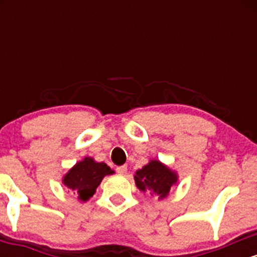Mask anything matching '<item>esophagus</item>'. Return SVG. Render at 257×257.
<instances>
[{"mask_svg":"<svg viewBox=\"0 0 257 257\" xmlns=\"http://www.w3.org/2000/svg\"><path fill=\"white\" fill-rule=\"evenodd\" d=\"M117 173L118 174H125L126 173V166H120L116 168Z\"/></svg>","mask_w":257,"mask_h":257,"instance_id":"1","label":"esophagus"}]
</instances>
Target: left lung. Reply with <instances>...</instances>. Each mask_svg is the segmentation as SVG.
I'll use <instances>...</instances> for the list:
<instances>
[{"label": "left lung", "instance_id": "8db88e82", "mask_svg": "<svg viewBox=\"0 0 257 257\" xmlns=\"http://www.w3.org/2000/svg\"><path fill=\"white\" fill-rule=\"evenodd\" d=\"M134 179L139 190L143 192L151 191L161 199L166 198L178 180L175 173L158 161H151L143 169L138 170Z\"/></svg>", "mask_w": 257, "mask_h": 257}]
</instances>
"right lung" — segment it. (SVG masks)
Here are the masks:
<instances>
[{"label":"right lung","mask_w":257,"mask_h":257,"mask_svg":"<svg viewBox=\"0 0 257 257\" xmlns=\"http://www.w3.org/2000/svg\"><path fill=\"white\" fill-rule=\"evenodd\" d=\"M113 174V170L105 163H96L93 158H84L65 175L64 185L78 193L81 200H88L95 193L105 175Z\"/></svg>","instance_id":"add662e5"}]
</instances>
